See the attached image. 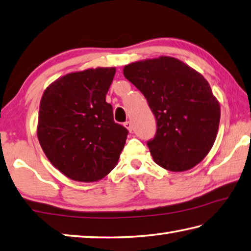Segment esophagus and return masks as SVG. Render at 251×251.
Listing matches in <instances>:
<instances>
[{
    "mask_svg": "<svg viewBox=\"0 0 251 251\" xmlns=\"http://www.w3.org/2000/svg\"><path fill=\"white\" fill-rule=\"evenodd\" d=\"M125 126L130 131V132H131V131H132L133 126H132V123H131V121H126L125 122Z\"/></svg>",
    "mask_w": 251,
    "mask_h": 251,
    "instance_id": "34e87169",
    "label": "esophagus"
}]
</instances>
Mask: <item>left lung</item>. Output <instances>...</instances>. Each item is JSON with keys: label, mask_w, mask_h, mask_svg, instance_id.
<instances>
[{"label": "left lung", "mask_w": 251, "mask_h": 251, "mask_svg": "<svg viewBox=\"0 0 251 251\" xmlns=\"http://www.w3.org/2000/svg\"><path fill=\"white\" fill-rule=\"evenodd\" d=\"M123 75L142 92L156 120L147 144L157 165L173 172L194 168L216 139L221 107L200 73L173 57L135 61Z\"/></svg>", "instance_id": "left-lung-1"}]
</instances>
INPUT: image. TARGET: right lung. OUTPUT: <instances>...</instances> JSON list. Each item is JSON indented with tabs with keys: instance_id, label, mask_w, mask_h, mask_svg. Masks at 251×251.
<instances>
[{
	"instance_id": "obj_1",
	"label": "right lung",
	"mask_w": 251,
	"mask_h": 251,
	"mask_svg": "<svg viewBox=\"0 0 251 251\" xmlns=\"http://www.w3.org/2000/svg\"><path fill=\"white\" fill-rule=\"evenodd\" d=\"M116 68L72 73L44 91L37 126L50 163L78 182H96L117 165L129 131L113 120L105 95Z\"/></svg>"
}]
</instances>
